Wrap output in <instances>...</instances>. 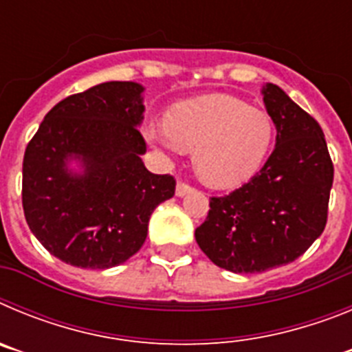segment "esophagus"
<instances>
[{
	"label": "esophagus",
	"instance_id": "obj_1",
	"mask_svg": "<svg viewBox=\"0 0 352 352\" xmlns=\"http://www.w3.org/2000/svg\"><path fill=\"white\" fill-rule=\"evenodd\" d=\"M190 192H192V186L186 185V183L179 182L178 185H176V195H178V197H183V195L190 194Z\"/></svg>",
	"mask_w": 352,
	"mask_h": 352
}]
</instances>
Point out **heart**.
Instances as JSON below:
<instances>
[{
    "mask_svg": "<svg viewBox=\"0 0 352 352\" xmlns=\"http://www.w3.org/2000/svg\"><path fill=\"white\" fill-rule=\"evenodd\" d=\"M273 133L263 109L231 95H206L174 105L166 121L146 126L144 138L170 153L192 151L199 178L213 188H232L259 170Z\"/></svg>",
    "mask_w": 352,
    "mask_h": 352,
    "instance_id": "heart-1",
    "label": "heart"
}]
</instances>
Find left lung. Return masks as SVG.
<instances>
[{
	"label": "left lung",
	"instance_id": "obj_1",
	"mask_svg": "<svg viewBox=\"0 0 352 352\" xmlns=\"http://www.w3.org/2000/svg\"><path fill=\"white\" fill-rule=\"evenodd\" d=\"M261 95L276 129L275 149L241 188L211 197L195 229L211 263L232 273H263L303 256L324 231L333 185L319 123L276 84H264Z\"/></svg>",
	"mask_w": 352,
	"mask_h": 352
}]
</instances>
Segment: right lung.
<instances>
[{"label":"right lung","mask_w":352,"mask_h":352,"mask_svg":"<svg viewBox=\"0 0 352 352\" xmlns=\"http://www.w3.org/2000/svg\"><path fill=\"white\" fill-rule=\"evenodd\" d=\"M144 86L111 80L67 96L45 114L23 162L31 232L63 263L123 264L148 236L155 208L174 195L169 174L144 167Z\"/></svg>","instance_id":"right-lung-1"}]
</instances>
